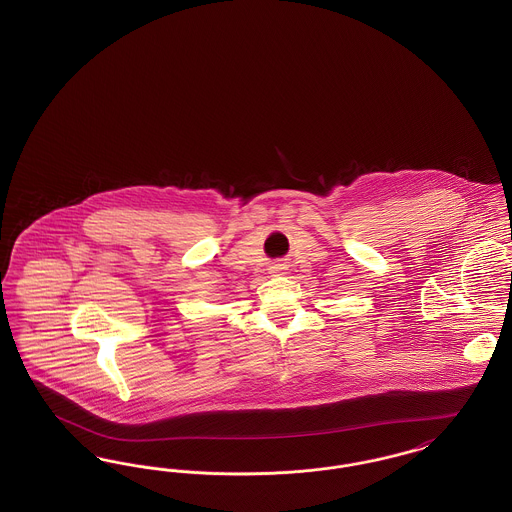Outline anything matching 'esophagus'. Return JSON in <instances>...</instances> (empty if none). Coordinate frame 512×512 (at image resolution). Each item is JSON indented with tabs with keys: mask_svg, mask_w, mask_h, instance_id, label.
I'll return each mask as SVG.
<instances>
[{
	"mask_svg": "<svg viewBox=\"0 0 512 512\" xmlns=\"http://www.w3.org/2000/svg\"><path fill=\"white\" fill-rule=\"evenodd\" d=\"M270 274H272V276L286 274V267H284V265H272V267H270Z\"/></svg>",
	"mask_w": 512,
	"mask_h": 512,
	"instance_id": "34e87169",
	"label": "esophagus"
}]
</instances>
